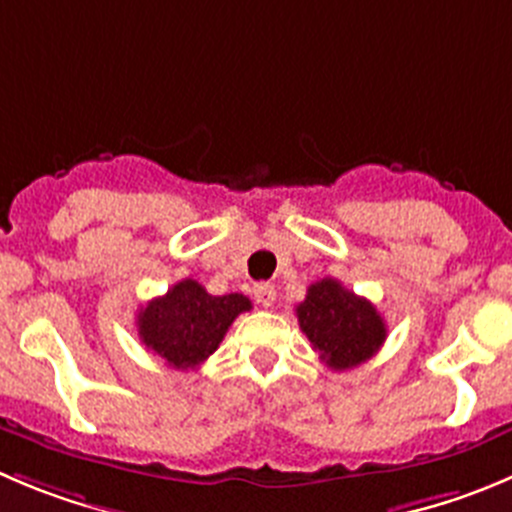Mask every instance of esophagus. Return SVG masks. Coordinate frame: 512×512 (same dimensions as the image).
<instances>
[{
    "label": "esophagus",
    "mask_w": 512,
    "mask_h": 512,
    "mask_svg": "<svg viewBox=\"0 0 512 512\" xmlns=\"http://www.w3.org/2000/svg\"><path fill=\"white\" fill-rule=\"evenodd\" d=\"M253 296H256V301H259L264 309H269V306H274V301H276L274 284H266V281H261V284L253 286Z\"/></svg>",
    "instance_id": "34e87169"
}]
</instances>
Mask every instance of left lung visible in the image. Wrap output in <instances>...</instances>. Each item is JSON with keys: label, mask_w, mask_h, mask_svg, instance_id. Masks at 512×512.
Returning <instances> with one entry per match:
<instances>
[{"label": "left lung", "mask_w": 512, "mask_h": 512, "mask_svg": "<svg viewBox=\"0 0 512 512\" xmlns=\"http://www.w3.org/2000/svg\"><path fill=\"white\" fill-rule=\"evenodd\" d=\"M301 332L334 372L359 367L379 352L387 326L372 301L344 289L337 279H321L296 306Z\"/></svg>", "instance_id": "left-lung-1"}]
</instances>
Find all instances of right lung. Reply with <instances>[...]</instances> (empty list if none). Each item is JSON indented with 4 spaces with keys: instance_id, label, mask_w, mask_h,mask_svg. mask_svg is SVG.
I'll return each instance as SVG.
<instances>
[{
    "instance_id": "add662e5",
    "label": "right lung",
    "mask_w": 512,
    "mask_h": 512,
    "mask_svg": "<svg viewBox=\"0 0 512 512\" xmlns=\"http://www.w3.org/2000/svg\"><path fill=\"white\" fill-rule=\"evenodd\" d=\"M251 311L243 294L213 296L183 279L138 311L140 342L173 369H196L226 337L238 314Z\"/></svg>"
}]
</instances>
